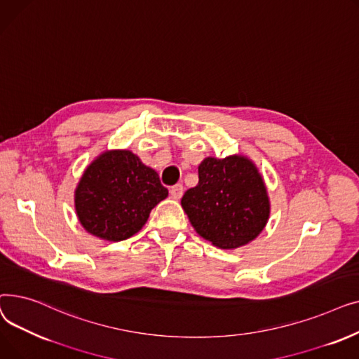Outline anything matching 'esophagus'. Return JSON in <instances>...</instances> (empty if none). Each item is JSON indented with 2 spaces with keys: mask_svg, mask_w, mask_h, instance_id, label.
Returning <instances> with one entry per match:
<instances>
[{
  "mask_svg": "<svg viewBox=\"0 0 359 359\" xmlns=\"http://www.w3.org/2000/svg\"><path fill=\"white\" fill-rule=\"evenodd\" d=\"M170 195H172L173 199H180L183 196V184H175L172 189H170Z\"/></svg>",
  "mask_w": 359,
  "mask_h": 359,
  "instance_id": "34e87169",
  "label": "esophagus"
}]
</instances>
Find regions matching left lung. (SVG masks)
Masks as SVG:
<instances>
[{
  "label": "left lung",
  "mask_w": 359,
  "mask_h": 359,
  "mask_svg": "<svg viewBox=\"0 0 359 359\" xmlns=\"http://www.w3.org/2000/svg\"><path fill=\"white\" fill-rule=\"evenodd\" d=\"M199 183L186 191L182 208L195 231L219 249H237L266 227L271 201L265 180L246 156L206 157Z\"/></svg>",
  "instance_id": "obj_1"
}]
</instances>
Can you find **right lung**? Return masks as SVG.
<instances>
[{
  "label": "right lung",
  "mask_w": 359,
  "mask_h": 359,
  "mask_svg": "<svg viewBox=\"0 0 359 359\" xmlns=\"http://www.w3.org/2000/svg\"><path fill=\"white\" fill-rule=\"evenodd\" d=\"M168 196L158 173L129 149H106L75 187L74 205L87 233L107 241L137 234L151 210Z\"/></svg>",
  "instance_id": "obj_1"
}]
</instances>
